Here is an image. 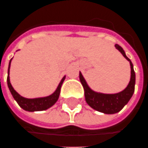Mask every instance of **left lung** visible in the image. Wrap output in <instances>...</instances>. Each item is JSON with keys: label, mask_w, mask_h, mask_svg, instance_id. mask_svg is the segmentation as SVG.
Listing matches in <instances>:
<instances>
[{"label": "left lung", "mask_w": 148, "mask_h": 148, "mask_svg": "<svg viewBox=\"0 0 148 148\" xmlns=\"http://www.w3.org/2000/svg\"><path fill=\"white\" fill-rule=\"evenodd\" d=\"M115 47L123 54V56L130 62V69H131L130 80L127 87L123 91L115 94H104V93L96 92L88 86L82 74L80 72V80L84 88L85 101L88 105L96 110L108 114L118 113L128 103V101H130L134 93V84H135V73L131 61L126 56V53L122 48V47H120L119 44H116Z\"/></svg>", "instance_id": "left-lung-1"}]
</instances>
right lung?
<instances>
[{"instance_id":"right-lung-1","label":"right lung","mask_w":148,"mask_h":148,"mask_svg":"<svg viewBox=\"0 0 148 148\" xmlns=\"http://www.w3.org/2000/svg\"><path fill=\"white\" fill-rule=\"evenodd\" d=\"M12 59L10 60V64H9V69H8V76H7V83H8V87L10 88V92L12 96L14 97V98L16 100V101L18 104L21 107L23 110L26 111H41L45 110L47 109H48L51 106H52L57 101V100L60 97V88L62 86V84L64 82L65 76L61 80L60 83L59 84V86L56 88V90L51 95L46 97H41V98H34V99H28L25 98L23 97H21L18 94L17 92L14 89V88L12 87V85L10 84V63H11Z\"/></svg>"}]
</instances>
